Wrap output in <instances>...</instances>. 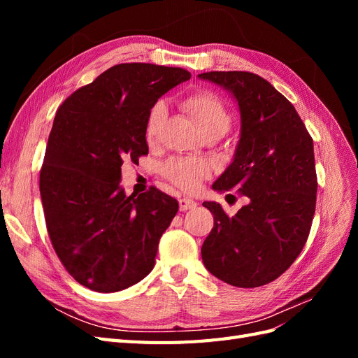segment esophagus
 <instances>
[{
    "instance_id": "esophagus-1",
    "label": "esophagus",
    "mask_w": 358,
    "mask_h": 358,
    "mask_svg": "<svg viewBox=\"0 0 358 358\" xmlns=\"http://www.w3.org/2000/svg\"><path fill=\"white\" fill-rule=\"evenodd\" d=\"M197 206V203L194 201V200H191V199H180L179 200V209L182 210V212H185V210H189V209H192V208H196Z\"/></svg>"
}]
</instances>
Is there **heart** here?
I'll return each mask as SVG.
<instances>
[{"label": "heart", "instance_id": "heart-1", "mask_svg": "<svg viewBox=\"0 0 358 358\" xmlns=\"http://www.w3.org/2000/svg\"><path fill=\"white\" fill-rule=\"evenodd\" d=\"M180 107L196 121L204 137L212 134L222 137L233 125V116L230 110L227 109V106L220 96L210 91H199L185 96L180 101ZM166 115L167 109L164 103L159 101L150 107L145 127L146 142L149 145H154L157 142ZM161 173L179 189L194 192L200 188L204 179L210 176V166L199 158L175 157L162 164Z\"/></svg>", "mask_w": 358, "mask_h": 358}]
</instances>
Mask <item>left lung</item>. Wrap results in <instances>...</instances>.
Returning a JSON list of instances; mask_svg holds the SVG:
<instances>
[{
  "label": "left lung",
  "instance_id": "8db88e82",
  "mask_svg": "<svg viewBox=\"0 0 358 358\" xmlns=\"http://www.w3.org/2000/svg\"><path fill=\"white\" fill-rule=\"evenodd\" d=\"M199 78L229 90L241 110L234 159L213 189L248 197L234 216L218 203H203L213 215L203 263L233 287H262L282 275L308 241L318 188L312 137L294 106L258 74L209 71Z\"/></svg>",
  "mask_w": 358,
  "mask_h": 358
}]
</instances>
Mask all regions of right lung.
<instances>
[{"label":"right lung","instance_id":"1","mask_svg":"<svg viewBox=\"0 0 358 358\" xmlns=\"http://www.w3.org/2000/svg\"><path fill=\"white\" fill-rule=\"evenodd\" d=\"M191 73L146 62L117 64L74 91L57 112L40 194L53 249L86 288L116 292L155 266L178 201L155 187L125 196L124 161L148 154V113Z\"/></svg>","mask_w":358,"mask_h":358}]
</instances>
